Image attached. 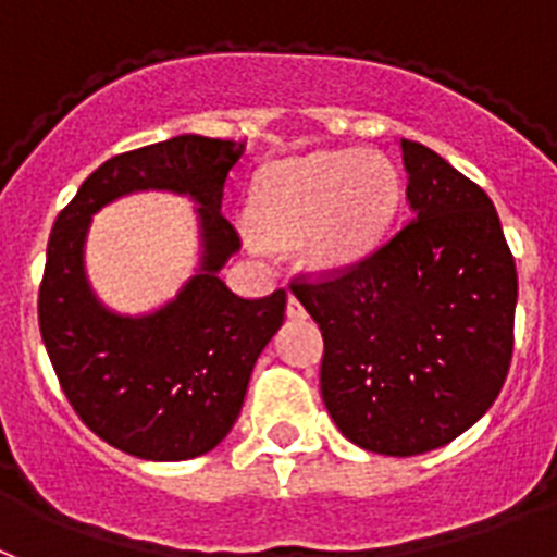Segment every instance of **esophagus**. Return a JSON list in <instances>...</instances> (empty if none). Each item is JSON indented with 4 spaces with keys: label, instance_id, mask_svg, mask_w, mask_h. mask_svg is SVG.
Wrapping results in <instances>:
<instances>
[{
    "label": "esophagus",
    "instance_id": "esophagus-1",
    "mask_svg": "<svg viewBox=\"0 0 557 557\" xmlns=\"http://www.w3.org/2000/svg\"><path fill=\"white\" fill-rule=\"evenodd\" d=\"M286 314L292 317V320H306V308H302V302L294 297V294H288V306H286Z\"/></svg>",
    "mask_w": 557,
    "mask_h": 557
}]
</instances>
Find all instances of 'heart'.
<instances>
[{
    "instance_id": "b5f03b06",
    "label": "heart",
    "mask_w": 557,
    "mask_h": 557,
    "mask_svg": "<svg viewBox=\"0 0 557 557\" xmlns=\"http://www.w3.org/2000/svg\"><path fill=\"white\" fill-rule=\"evenodd\" d=\"M401 203L391 158L359 149H320L271 163L251 195V226L263 240H302L306 263L339 274L366 263L385 240Z\"/></svg>"
}]
</instances>
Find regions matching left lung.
<instances>
[{
    "mask_svg": "<svg viewBox=\"0 0 557 557\" xmlns=\"http://www.w3.org/2000/svg\"><path fill=\"white\" fill-rule=\"evenodd\" d=\"M410 221L366 263L294 297L325 339L322 401L345 438L419 456L473 428L512 359L518 274L487 191L401 138Z\"/></svg>",
    "mask_w": 557,
    "mask_h": 557,
    "instance_id": "obj_1",
    "label": "left lung"
}]
</instances>
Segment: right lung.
Here are the masks:
<instances>
[{"label":"right lung","instance_id":"1","mask_svg":"<svg viewBox=\"0 0 557 557\" xmlns=\"http://www.w3.org/2000/svg\"><path fill=\"white\" fill-rule=\"evenodd\" d=\"M246 141L175 135L101 163L53 223L39 288V329L62 391L82 422L147 461L214 450L240 416L257 357L286 317V292L243 300L221 280L240 251L223 218V186ZM133 190L196 200L201 260L172 301L119 315L91 292L83 246L91 214Z\"/></svg>","mask_w":557,"mask_h":557}]
</instances>
